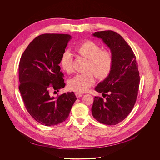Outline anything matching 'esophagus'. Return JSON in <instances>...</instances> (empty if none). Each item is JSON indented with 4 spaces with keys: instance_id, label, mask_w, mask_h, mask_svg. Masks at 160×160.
Listing matches in <instances>:
<instances>
[{
    "instance_id": "34e87169",
    "label": "esophagus",
    "mask_w": 160,
    "mask_h": 160,
    "mask_svg": "<svg viewBox=\"0 0 160 160\" xmlns=\"http://www.w3.org/2000/svg\"><path fill=\"white\" fill-rule=\"evenodd\" d=\"M75 95H76V96L77 98H79V97H81L82 96L83 93H81V92H76V93H75Z\"/></svg>"
}]
</instances>
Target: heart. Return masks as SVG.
Returning a JSON list of instances; mask_svg holds the SVG:
<instances>
[{"label": "heart", "mask_w": 160, "mask_h": 160, "mask_svg": "<svg viewBox=\"0 0 160 160\" xmlns=\"http://www.w3.org/2000/svg\"><path fill=\"white\" fill-rule=\"evenodd\" d=\"M75 52L88 59L85 71L71 78L68 82L69 88L74 91H86L94 84L93 74L98 80H103L110 74L113 63L112 53L107 49H101L100 46L92 40H86L75 47ZM60 64L67 73L73 72L72 57L68 50L61 56Z\"/></svg>", "instance_id": "b5f03b06"}]
</instances>
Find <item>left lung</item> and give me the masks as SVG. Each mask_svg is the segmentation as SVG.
Masks as SVG:
<instances>
[{
	"label": "left lung",
	"instance_id": "left-lung-1",
	"mask_svg": "<svg viewBox=\"0 0 160 160\" xmlns=\"http://www.w3.org/2000/svg\"><path fill=\"white\" fill-rule=\"evenodd\" d=\"M93 36L110 48L113 63L109 76L95 88L106 98H93L92 113L102 124L116 125L131 112L136 102L140 82L136 57L122 37L113 31H97Z\"/></svg>",
	"mask_w": 160,
	"mask_h": 160
}]
</instances>
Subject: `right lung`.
Listing matches in <instances>:
<instances>
[{
  "instance_id": "add662e5",
  "label": "right lung",
  "mask_w": 160,
  "mask_h": 160,
  "mask_svg": "<svg viewBox=\"0 0 160 160\" xmlns=\"http://www.w3.org/2000/svg\"><path fill=\"white\" fill-rule=\"evenodd\" d=\"M71 39L69 34H41L28 45L20 58L19 90L24 106L36 121L47 126L65 121L77 99L72 92L56 97L50 93L65 86L58 65Z\"/></svg>"
}]
</instances>
